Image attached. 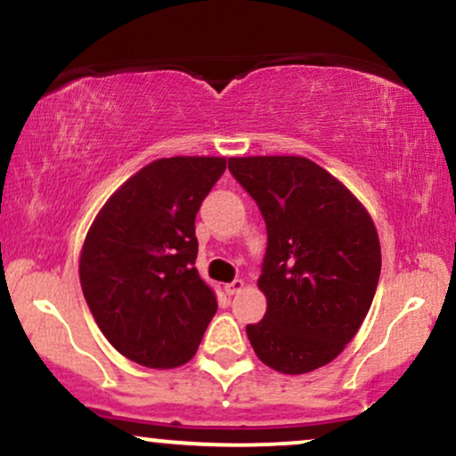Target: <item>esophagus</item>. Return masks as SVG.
I'll return each mask as SVG.
<instances>
[{"label": "esophagus", "instance_id": "esophagus-1", "mask_svg": "<svg viewBox=\"0 0 456 456\" xmlns=\"http://www.w3.org/2000/svg\"><path fill=\"white\" fill-rule=\"evenodd\" d=\"M241 288H244V281L233 280V281H229V284H224V292H227L229 297H233V295H238Z\"/></svg>", "mask_w": 456, "mask_h": 456}]
</instances>
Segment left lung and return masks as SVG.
Segmentation results:
<instances>
[{"mask_svg":"<svg viewBox=\"0 0 456 456\" xmlns=\"http://www.w3.org/2000/svg\"><path fill=\"white\" fill-rule=\"evenodd\" d=\"M229 172L267 224L258 288L267 311L246 334L263 364L303 374L360 330L381 275V244L343 183L297 155L229 158Z\"/></svg>","mask_w":456,"mask_h":456,"instance_id":"left-lung-1","label":"left lung"}]
</instances>
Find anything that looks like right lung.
Returning a JSON list of instances; mask_svg holds the SVG:
<instances>
[{
    "instance_id": "right-lung-1",
    "label": "right lung",
    "mask_w": 456,
    "mask_h": 456,
    "mask_svg": "<svg viewBox=\"0 0 456 456\" xmlns=\"http://www.w3.org/2000/svg\"><path fill=\"white\" fill-rule=\"evenodd\" d=\"M224 158H164L128 178L86 235L79 281L119 354L147 368L191 360L216 314L195 269V215Z\"/></svg>"
}]
</instances>
